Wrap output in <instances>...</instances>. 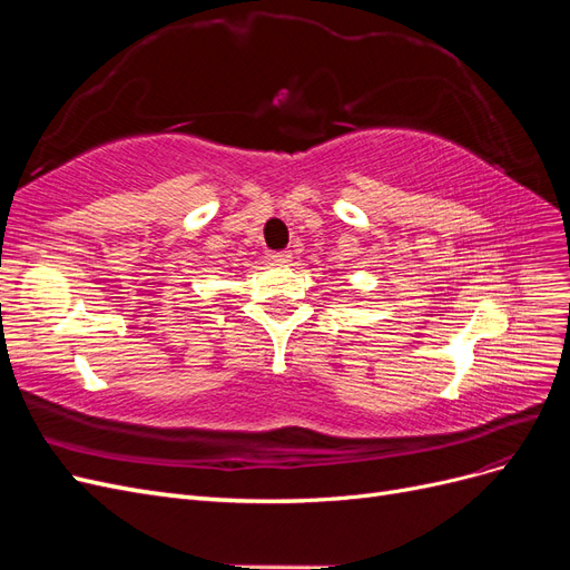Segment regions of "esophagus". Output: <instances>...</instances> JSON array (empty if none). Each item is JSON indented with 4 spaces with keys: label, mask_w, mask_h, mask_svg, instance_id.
Instances as JSON below:
<instances>
[{
    "label": "esophagus",
    "mask_w": 570,
    "mask_h": 570,
    "mask_svg": "<svg viewBox=\"0 0 570 570\" xmlns=\"http://www.w3.org/2000/svg\"><path fill=\"white\" fill-rule=\"evenodd\" d=\"M292 258V252H287V249H283V252H273L271 254V262H275V264H287Z\"/></svg>",
    "instance_id": "esophagus-1"
}]
</instances>
